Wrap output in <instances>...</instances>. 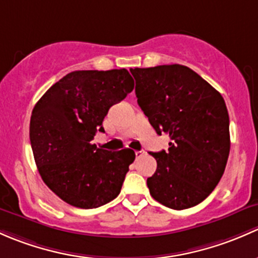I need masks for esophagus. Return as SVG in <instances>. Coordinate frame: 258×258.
Instances as JSON below:
<instances>
[{
  "label": "esophagus",
  "instance_id": "obj_1",
  "mask_svg": "<svg viewBox=\"0 0 258 258\" xmlns=\"http://www.w3.org/2000/svg\"><path fill=\"white\" fill-rule=\"evenodd\" d=\"M144 154H145L144 150H137V151H135V158H137V159L142 158V156L144 155Z\"/></svg>",
  "mask_w": 258,
  "mask_h": 258
}]
</instances>
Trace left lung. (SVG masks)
<instances>
[{"label": "left lung", "instance_id": "obj_1", "mask_svg": "<svg viewBox=\"0 0 258 258\" xmlns=\"http://www.w3.org/2000/svg\"><path fill=\"white\" fill-rule=\"evenodd\" d=\"M130 72L149 123L171 140L168 151L150 153L158 164L147 180L150 195L166 208H192L212 192L226 168L230 119L224 98L185 66Z\"/></svg>", "mask_w": 258, "mask_h": 258}]
</instances>
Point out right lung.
I'll return each mask as SVG.
<instances>
[{
    "instance_id": "1",
    "label": "right lung",
    "mask_w": 258,
    "mask_h": 258,
    "mask_svg": "<svg viewBox=\"0 0 258 258\" xmlns=\"http://www.w3.org/2000/svg\"><path fill=\"white\" fill-rule=\"evenodd\" d=\"M134 89L126 70L76 71L53 84L32 110L30 139L44 184L72 206L95 209L120 192L135 154L92 140L111 105Z\"/></svg>"
}]
</instances>
